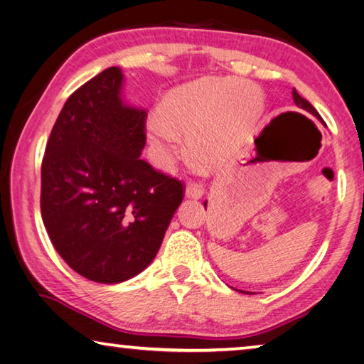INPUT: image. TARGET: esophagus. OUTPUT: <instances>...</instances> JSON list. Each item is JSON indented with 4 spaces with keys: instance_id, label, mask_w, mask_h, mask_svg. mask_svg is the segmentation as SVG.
Wrapping results in <instances>:
<instances>
[{
    "instance_id": "obj_1",
    "label": "esophagus",
    "mask_w": 364,
    "mask_h": 364,
    "mask_svg": "<svg viewBox=\"0 0 364 364\" xmlns=\"http://www.w3.org/2000/svg\"><path fill=\"white\" fill-rule=\"evenodd\" d=\"M186 196L191 197V199H200V197L204 196V188H202L200 184L191 183L186 188Z\"/></svg>"
}]
</instances>
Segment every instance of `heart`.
<instances>
[{"label": "heart", "mask_w": 364, "mask_h": 364, "mask_svg": "<svg viewBox=\"0 0 364 364\" xmlns=\"http://www.w3.org/2000/svg\"><path fill=\"white\" fill-rule=\"evenodd\" d=\"M159 117L146 132L159 167L170 168L186 154L220 165L234 156L263 112V95L254 83L231 78H202L178 86L159 104Z\"/></svg>", "instance_id": "heart-1"}]
</instances>
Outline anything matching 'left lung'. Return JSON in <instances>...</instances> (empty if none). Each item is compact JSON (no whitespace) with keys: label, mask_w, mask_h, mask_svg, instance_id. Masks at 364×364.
Here are the masks:
<instances>
[{"label":"left lung","mask_w":364,"mask_h":364,"mask_svg":"<svg viewBox=\"0 0 364 364\" xmlns=\"http://www.w3.org/2000/svg\"><path fill=\"white\" fill-rule=\"evenodd\" d=\"M292 97H294V102L295 104H297V106L299 107H301V109H305V110H308V112H311L313 115H316V117H319V114L316 112V109L315 107H313L311 106V104L310 102H308L306 100H305V97H301L299 93H297V91H295V88L292 90Z\"/></svg>","instance_id":"8db88e82"}]
</instances>
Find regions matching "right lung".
Returning <instances> with one entry per match:
<instances>
[{"instance_id": "add662e5", "label": "right lung", "mask_w": 364, "mask_h": 364, "mask_svg": "<svg viewBox=\"0 0 364 364\" xmlns=\"http://www.w3.org/2000/svg\"><path fill=\"white\" fill-rule=\"evenodd\" d=\"M119 67L73 91L41 162L43 223L58 254L86 279L117 284L160 249L184 183L141 160L144 110L123 106Z\"/></svg>"}]
</instances>
